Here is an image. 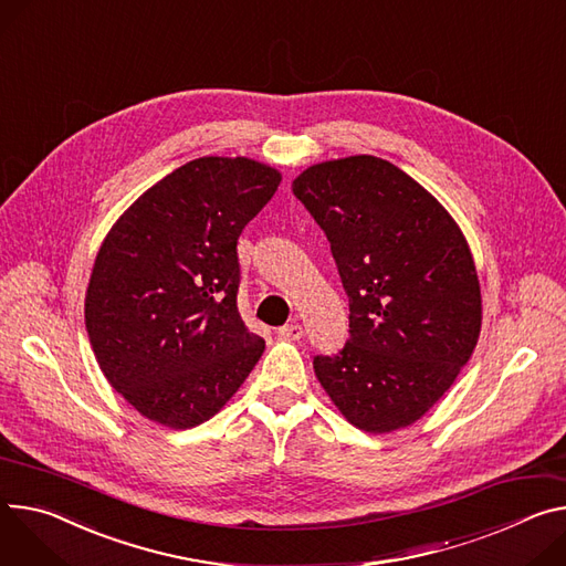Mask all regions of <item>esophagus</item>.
Segmentation results:
<instances>
[{
	"label": "esophagus",
	"mask_w": 566,
	"mask_h": 566,
	"mask_svg": "<svg viewBox=\"0 0 566 566\" xmlns=\"http://www.w3.org/2000/svg\"><path fill=\"white\" fill-rule=\"evenodd\" d=\"M277 336L284 338V340H300L304 336V329L300 323H291V325H284L277 329Z\"/></svg>",
	"instance_id": "1"
}]
</instances>
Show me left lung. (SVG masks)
Here are the masks:
<instances>
[{"label": "left lung", "instance_id": "left-lung-1", "mask_svg": "<svg viewBox=\"0 0 566 566\" xmlns=\"http://www.w3.org/2000/svg\"><path fill=\"white\" fill-rule=\"evenodd\" d=\"M293 193L325 230L349 297V338L314 370L366 433L418 422L479 343L483 300L470 243L420 182L375 156L304 169Z\"/></svg>", "mask_w": 566, "mask_h": 566}]
</instances>
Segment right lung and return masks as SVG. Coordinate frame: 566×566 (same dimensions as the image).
<instances>
[{"label":"right lung","mask_w":566,"mask_h":566,"mask_svg":"<svg viewBox=\"0 0 566 566\" xmlns=\"http://www.w3.org/2000/svg\"><path fill=\"white\" fill-rule=\"evenodd\" d=\"M282 174L205 156L146 189L101 243L85 327L101 373L146 420L191 429L214 418L260 361L241 321L237 239Z\"/></svg>","instance_id":"obj_1"}]
</instances>
